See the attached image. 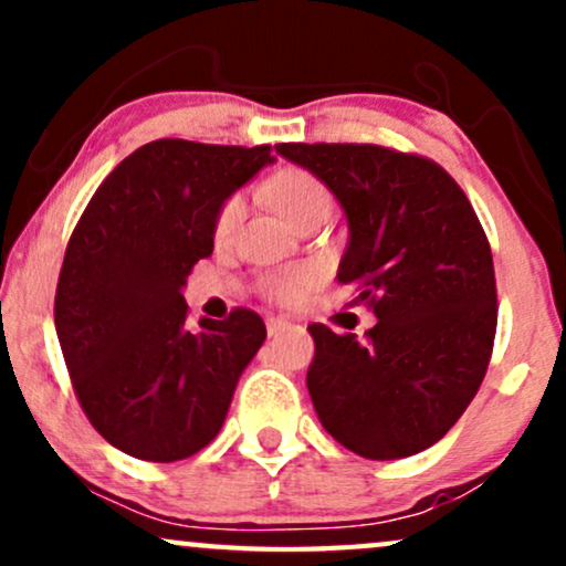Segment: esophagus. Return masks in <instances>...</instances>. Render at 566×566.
<instances>
[{
	"instance_id": "obj_1",
	"label": "esophagus",
	"mask_w": 566,
	"mask_h": 566,
	"mask_svg": "<svg viewBox=\"0 0 566 566\" xmlns=\"http://www.w3.org/2000/svg\"><path fill=\"white\" fill-rule=\"evenodd\" d=\"M287 319H282V316H269L265 319V329H269V335H279L282 329H287Z\"/></svg>"
}]
</instances>
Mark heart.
Returning a JSON list of instances; mask_svg holds the SVG:
<instances>
[{
    "instance_id": "b5f03b06",
    "label": "heart",
    "mask_w": 566,
    "mask_h": 566,
    "mask_svg": "<svg viewBox=\"0 0 566 566\" xmlns=\"http://www.w3.org/2000/svg\"><path fill=\"white\" fill-rule=\"evenodd\" d=\"M271 205L290 220L295 229H301L305 220L316 216H329L333 212V193L327 186L316 178L314 172L301 170V167H287V170L276 172L274 178L265 184ZM244 216V197L233 193L220 205L216 216V237L229 239L237 231L239 220ZM311 284V274L305 269H279L269 271L261 279L263 295L279 303H295L303 295L305 287Z\"/></svg>"
}]
</instances>
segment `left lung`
<instances>
[{
	"label": "left lung",
	"mask_w": 566,
	"mask_h": 566,
	"mask_svg": "<svg viewBox=\"0 0 566 566\" xmlns=\"http://www.w3.org/2000/svg\"><path fill=\"white\" fill-rule=\"evenodd\" d=\"M348 220L337 279L378 316L365 340L311 324L305 386L324 431L369 460L423 452L482 386L497 327L495 265L469 197L437 161L373 143H279Z\"/></svg>",
	"instance_id": "1"
}]
</instances>
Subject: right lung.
<instances>
[{
    "label": "right lung",
    "instance_id": "add662e5",
    "mask_svg": "<svg viewBox=\"0 0 566 566\" xmlns=\"http://www.w3.org/2000/svg\"><path fill=\"white\" fill-rule=\"evenodd\" d=\"M271 161V146L154 140L82 212L57 276L55 333L84 415L116 450L175 463L218 437L265 324L233 308L188 329L184 287L212 255L220 205Z\"/></svg>",
    "mask_w": 566,
    "mask_h": 566
}]
</instances>
